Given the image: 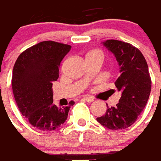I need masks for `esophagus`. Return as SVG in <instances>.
<instances>
[{
	"mask_svg": "<svg viewBox=\"0 0 161 161\" xmlns=\"http://www.w3.org/2000/svg\"><path fill=\"white\" fill-rule=\"evenodd\" d=\"M82 100H83V101H86V102H92V101H94V99H92V98H90V97H84V98L82 99Z\"/></svg>",
	"mask_w": 161,
	"mask_h": 161,
	"instance_id": "esophagus-1",
	"label": "esophagus"
}]
</instances>
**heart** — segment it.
Listing matches in <instances>:
<instances>
[{"mask_svg":"<svg viewBox=\"0 0 161 161\" xmlns=\"http://www.w3.org/2000/svg\"><path fill=\"white\" fill-rule=\"evenodd\" d=\"M91 53H98V54H100V55H101V52H99V51H92V52H90L89 54H91ZM101 56H102V55H101Z\"/></svg>","mask_w":161,"mask_h":161,"instance_id":"obj_1","label":"heart"}]
</instances>
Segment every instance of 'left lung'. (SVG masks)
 Instances as JSON below:
<instances>
[{"mask_svg":"<svg viewBox=\"0 0 161 161\" xmlns=\"http://www.w3.org/2000/svg\"><path fill=\"white\" fill-rule=\"evenodd\" d=\"M115 56L120 75L115 80L121 93L116 106L108 107L96 120L110 130H123L136 122L146 107L151 91L149 68L146 59L136 47L127 42L107 40L102 43Z\"/></svg>","mask_w":161,"mask_h":161,"instance_id":"obj_1","label":"left lung"}]
</instances>
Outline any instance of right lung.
<instances>
[{
	"instance_id": "add662e5",
	"label": "right lung",
	"mask_w": 161,
	"mask_h": 161,
	"mask_svg": "<svg viewBox=\"0 0 161 161\" xmlns=\"http://www.w3.org/2000/svg\"><path fill=\"white\" fill-rule=\"evenodd\" d=\"M71 46L46 41L26 49L18 56L12 71L14 97L23 116L41 130H54L65 123L68 106L53 104L52 83L59 77L60 62Z\"/></svg>"
}]
</instances>
